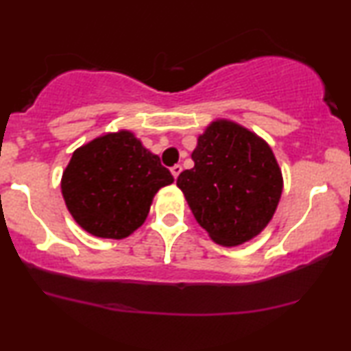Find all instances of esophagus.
I'll list each match as a JSON object with an SVG mask.
<instances>
[{"label":"esophagus","instance_id":"obj_1","mask_svg":"<svg viewBox=\"0 0 351 351\" xmlns=\"http://www.w3.org/2000/svg\"><path fill=\"white\" fill-rule=\"evenodd\" d=\"M171 172H172V176H174V179H177V177H179L180 172H182V166H180V165L172 166V167H171Z\"/></svg>","mask_w":351,"mask_h":351}]
</instances>
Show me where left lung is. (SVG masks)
Here are the masks:
<instances>
[{
  "mask_svg": "<svg viewBox=\"0 0 351 351\" xmlns=\"http://www.w3.org/2000/svg\"><path fill=\"white\" fill-rule=\"evenodd\" d=\"M191 160L195 166L182 172L177 186L209 238L233 247L258 237L282 193L270 145L239 123L215 118L198 136Z\"/></svg>",
  "mask_w": 351,
  "mask_h": 351,
  "instance_id": "left-lung-1",
  "label": "left lung"
}]
</instances>
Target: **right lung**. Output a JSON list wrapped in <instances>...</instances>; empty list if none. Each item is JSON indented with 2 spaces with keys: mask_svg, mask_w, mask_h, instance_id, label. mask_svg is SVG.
Masks as SVG:
<instances>
[{
  "mask_svg": "<svg viewBox=\"0 0 351 351\" xmlns=\"http://www.w3.org/2000/svg\"><path fill=\"white\" fill-rule=\"evenodd\" d=\"M174 182L160 156L128 129L76 148L60 180L66 209L84 232L123 239L145 222L158 190Z\"/></svg>",
  "mask_w": 351,
  "mask_h": 351,
  "instance_id": "add662e5",
  "label": "right lung"
}]
</instances>
